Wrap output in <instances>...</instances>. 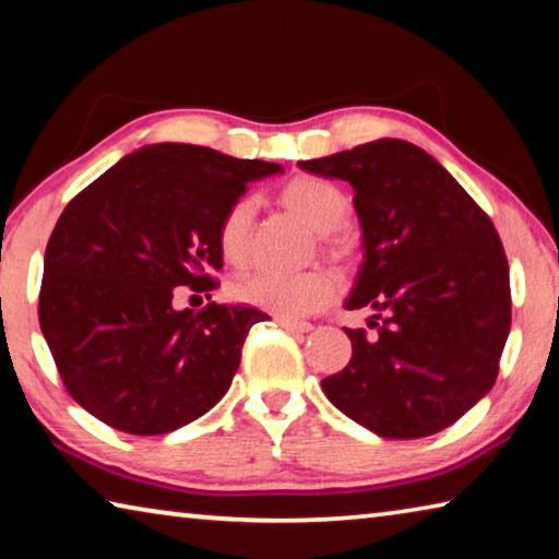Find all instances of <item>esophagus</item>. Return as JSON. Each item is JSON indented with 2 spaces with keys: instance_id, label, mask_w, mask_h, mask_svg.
<instances>
[{
  "instance_id": "obj_1",
  "label": "esophagus",
  "mask_w": 559,
  "mask_h": 559,
  "mask_svg": "<svg viewBox=\"0 0 559 559\" xmlns=\"http://www.w3.org/2000/svg\"><path fill=\"white\" fill-rule=\"evenodd\" d=\"M278 325L283 330H288V333H310L313 330V325L306 323V320H278Z\"/></svg>"
}]
</instances>
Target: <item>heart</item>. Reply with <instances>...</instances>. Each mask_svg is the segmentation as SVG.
<instances>
[{
  "label": "heart",
  "instance_id": "b5f03b06",
  "mask_svg": "<svg viewBox=\"0 0 559 559\" xmlns=\"http://www.w3.org/2000/svg\"><path fill=\"white\" fill-rule=\"evenodd\" d=\"M278 202L290 214L316 231L320 251L335 261H347L353 257V239L343 229L349 214L347 194L328 179L298 175L281 187ZM257 206L251 200H236L224 212L219 229H216V246L226 263L241 266L249 259L251 226ZM337 293V281L325 269H310L300 273H273L251 271L231 283V296L283 320L316 313Z\"/></svg>",
  "mask_w": 559,
  "mask_h": 559
}]
</instances>
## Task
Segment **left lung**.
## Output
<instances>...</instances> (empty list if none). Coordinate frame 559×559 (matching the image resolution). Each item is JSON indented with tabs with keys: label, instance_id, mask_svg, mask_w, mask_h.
<instances>
[{
	"label": "left lung",
	"instance_id": "obj_1",
	"mask_svg": "<svg viewBox=\"0 0 559 559\" xmlns=\"http://www.w3.org/2000/svg\"><path fill=\"white\" fill-rule=\"evenodd\" d=\"M355 189L365 261L347 310L372 308L370 337L323 380L340 412L384 439L451 427L490 392L510 333L508 259L493 222L437 159L374 140L298 163Z\"/></svg>",
	"mask_w": 559,
	"mask_h": 559
}]
</instances>
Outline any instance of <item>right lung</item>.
Instances as JSON below:
<instances>
[{"instance_id": "right-lung-1", "label": "right lung", "mask_w": 559, "mask_h": 559, "mask_svg": "<svg viewBox=\"0 0 559 559\" xmlns=\"http://www.w3.org/2000/svg\"><path fill=\"white\" fill-rule=\"evenodd\" d=\"M276 163L159 143L122 157L66 204L46 243L39 323L66 390L108 427L155 437L200 419L229 390L249 306L177 310L179 286L210 293L216 229Z\"/></svg>"}]
</instances>
